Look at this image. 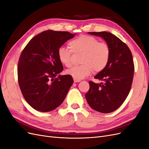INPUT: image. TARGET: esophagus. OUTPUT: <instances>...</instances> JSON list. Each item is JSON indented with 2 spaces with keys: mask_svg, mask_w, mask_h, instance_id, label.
<instances>
[{
  "mask_svg": "<svg viewBox=\"0 0 149 149\" xmlns=\"http://www.w3.org/2000/svg\"><path fill=\"white\" fill-rule=\"evenodd\" d=\"M81 81V80H79V79H74V83H79Z\"/></svg>",
  "mask_w": 149,
  "mask_h": 149,
  "instance_id": "1",
  "label": "esophagus"
}]
</instances>
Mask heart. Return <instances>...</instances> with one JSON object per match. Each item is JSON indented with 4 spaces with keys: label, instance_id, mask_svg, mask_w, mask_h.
Wrapping results in <instances>:
<instances>
[{
    "label": "heart",
    "instance_id": "1",
    "mask_svg": "<svg viewBox=\"0 0 149 149\" xmlns=\"http://www.w3.org/2000/svg\"><path fill=\"white\" fill-rule=\"evenodd\" d=\"M71 48L61 47L58 49V57L66 67L72 65V52L83 53L81 65L67 70L66 73L76 79H82L91 74L93 70L100 72L105 68L110 58V48L105 42H100L95 37L81 35L69 43Z\"/></svg>",
    "mask_w": 149,
    "mask_h": 149
}]
</instances>
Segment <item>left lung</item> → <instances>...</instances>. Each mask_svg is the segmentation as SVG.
<instances>
[{
    "mask_svg": "<svg viewBox=\"0 0 149 149\" xmlns=\"http://www.w3.org/2000/svg\"><path fill=\"white\" fill-rule=\"evenodd\" d=\"M102 38L110 48V58L106 68L94 78L103 81H89L86 99L92 109L110 113L119 108L127 98L132 83L134 65L131 52L127 45L107 31L88 32Z\"/></svg>",
    "mask_w": 149,
    "mask_h": 149,
    "instance_id": "8db88e82",
    "label": "left lung"
}]
</instances>
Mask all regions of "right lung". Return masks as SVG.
<instances>
[{"instance_id":"obj_1","label":"right lung","mask_w":149,"mask_h":149,"mask_svg":"<svg viewBox=\"0 0 149 149\" xmlns=\"http://www.w3.org/2000/svg\"><path fill=\"white\" fill-rule=\"evenodd\" d=\"M76 33L48 30L35 36L22 51L18 63V81L29 104L40 112L55 109L63 102L72 76L59 74L63 66L58 49Z\"/></svg>"}]
</instances>
